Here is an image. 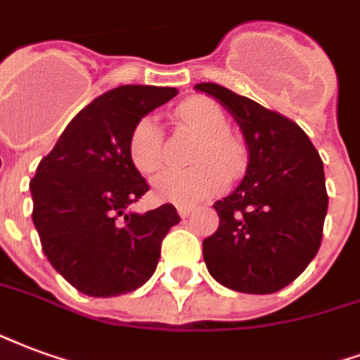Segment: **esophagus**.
Wrapping results in <instances>:
<instances>
[{"label": "esophagus", "mask_w": 360, "mask_h": 360, "mask_svg": "<svg viewBox=\"0 0 360 360\" xmlns=\"http://www.w3.org/2000/svg\"><path fill=\"white\" fill-rule=\"evenodd\" d=\"M178 214L182 217V219H186V217H190V212L193 211V207L191 205H178Z\"/></svg>", "instance_id": "1"}]
</instances>
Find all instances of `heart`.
Here are the masks:
<instances>
[{
  "mask_svg": "<svg viewBox=\"0 0 360 360\" xmlns=\"http://www.w3.org/2000/svg\"><path fill=\"white\" fill-rule=\"evenodd\" d=\"M176 120L203 136L195 153L199 167L188 170H162L153 178V191L161 201L176 205H193L214 198L226 188L229 176H238L245 167V153L234 138L228 136L226 112L207 97H195L178 107ZM128 155L136 169L151 174L162 162V132L159 124L143 117L134 124L128 136Z\"/></svg>",
  "mask_w": 360,
  "mask_h": 360,
  "instance_id": "1",
  "label": "heart"
}]
</instances>
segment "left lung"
<instances>
[{
  "mask_svg": "<svg viewBox=\"0 0 360 360\" xmlns=\"http://www.w3.org/2000/svg\"><path fill=\"white\" fill-rule=\"evenodd\" d=\"M226 107L248 143L245 176L214 201L219 228L203 241L207 270L241 293H274L319 253L328 211L324 165L293 120L212 82L195 84Z\"/></svg>",
  "mask_w": 360,
  "mask_h": 360,
  "instance_id": "8db88e82",
  "label": "left lung"
}]
</instances>
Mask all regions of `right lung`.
<instances>
[{"instance_id":"obj_1","label":"right lung","mask_w":360,"mask_h":360,"mask_svg":"<svg viewBox=\"0 0 360 360\" xmlns=\"http://www.w3.org/2000/svg\"><path fill=\"white\" fill-rule=\"evenodd\" d=\"M176 88L119 86L70 120L30 182L41 249L70 285L90 297L138 290L153 276L165 236L180 217L170 203L126 212L149 190L128 155V136Z\"/></svg>"}]
</instances>
